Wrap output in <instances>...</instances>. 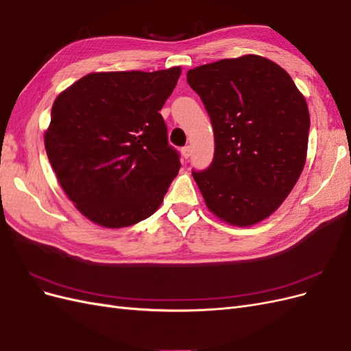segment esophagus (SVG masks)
I'll return each mask as SVG.
<instances>
[{
    "label": "esophagus",
    "mask_w": 351,
    "mask_h": 351,
    "mask_svg": "<svg viewBox=\"0 0 351 351\" xmlns=\"http://www.w3.org/2000/svg\"><path fill=\"white\" fill-rule=\"evenodd\" d=\"M190 154H192V149H190V146H184L183 149H182V155H183V158H189L190 156Z\"/></svg>",
    "instance_id": "obj_1"
}]
</instances>
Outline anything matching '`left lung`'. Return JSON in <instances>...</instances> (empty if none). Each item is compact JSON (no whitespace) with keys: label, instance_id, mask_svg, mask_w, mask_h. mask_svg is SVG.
Masks as SVG:
<instances>
[{"label":"left lung","instance_id":"8db88e82","mask_svg":"<svg viewBox=\"0 0 351 351\" xmlns=\"http://www.w3.org/2000/svg\"><path fill=\"white\" fill-rule=\"evenodd\" d=\"M204 102L215 154L193 178L221 221L250 227L290 195L307 155L309 110L290 74L261 56L226 58L187 71Z\"/></svg>","mask_w":351,"mask_h":351}]
</instances>
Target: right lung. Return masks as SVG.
<instances>
[{"instance_id":"add662e5","label":"right lung","mask_w":351,"mask_h":351,"mask_svg":"<svg viewBox=\"0 0 351 351\" xmlns=\"http://www.w3.org/2000/svg\"><path fill=\"white\" fill-rule=\"evenodd\" d=\"M180 67L90 73L52 104L45 149L61 189L82 215L105 228L151 217L178 174L159 110Z\"/></svg>"}]
</instances>
